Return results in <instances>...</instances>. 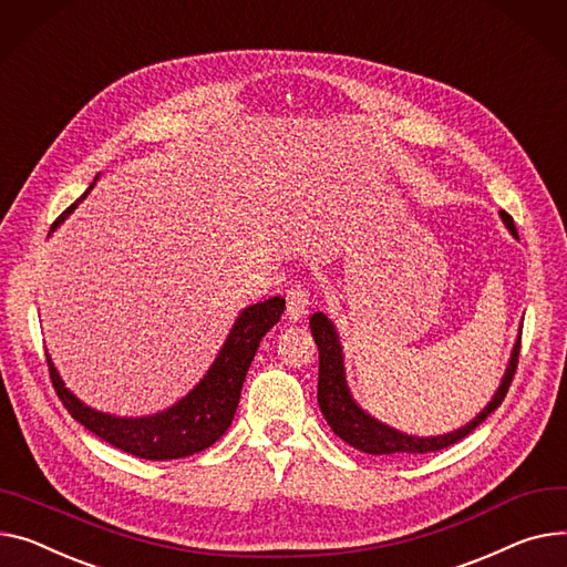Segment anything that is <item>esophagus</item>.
<instances>
[{
    "label": "esophagus",
    "instance_id": "34e87169",
    "mask_svg": "<svg viewBox=\"0 0 567 567\" xmlns=\"http://www.w3.org/2000/svg\"><path fill=\"white\" fill-rule=\"evenodd\" d=\"M310 308V293L303 285H293L287 289V317L298 321L308 315Z\"/></svg>",
    "mask_w": 567,
    "mask_h": 567
}]
</instances>
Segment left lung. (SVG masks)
<instances>
[{"label":"left lung","instance_id":"1","mask_svg":"<svg viewBox=\"0 0 567 567\" xmlns=\"http://www.w3.org/2000/svg\"><path fill=\"white\" fill-rule=\"evenodd\" d=\"M502 218L506 223V228L513 233V237H517L513 216L502 212ZM310 330L315 342L319 347V408L323 412V417L328 422V426L334 431V435L342 437L344 442H349L351 446L364 451V454H373V456H388V454H431V451H440L446 449L451 444L461 442L463 437H467L476 426H481L489 412H495L511 383L513 375L517 369V360H519V347L522 342L517 339V344L513 349L508 369L504 381L495 394V399L489 401L483 412H478L476 417L446 435H437V437H412V435H403L381 422H375L373 417L351 399V392L347 388V379H344V355H342V347H339V339L334 332V326L326 319V315L315 312L310 317Z\"/></svg>","mask_w":567,"mask_h":567}]
</instances>
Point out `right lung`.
Segmentation results:
<instances>
[{
  "mask_svg": "<svg viewBox=\"0 0 567 567\" xmlns=\"http://www.w3.org/2000/svg\"><path fill=\"white\" fill-rule=\"evenodd\" d=\"M93 184L89 186V192ZM89 192L52 223V230L89 196ZM282 312L285 298L280 296L246 308L235 321L218 358L205 373V379L182 401H177L166 412L155 414V417L123 420L91 410L65 390L48 355L50 379L61 403L72 417L111 446L145 461H173L194 456L198 451L212 446L230 429L239 405L241 385L246 381V371L255 358V351L261 337L278 323Z\"/></svg>",
  "mask_w": 567,
  "mask_h": 567,
  "instance_id": "obj_1",
  "label": "right lung"
}]
</instances>
